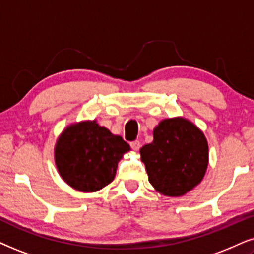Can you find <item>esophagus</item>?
<instances>
[{
	"instance_id": "1",
	"label": "esophagus",
	"mask_w": 254,
	"mask_h": 254,
	"mask_svg": "<svg viewBox=\"0 0 254 254\" xmlns=\"http://www.w3.org/2000/svg\"><path fill=\"white\" fill-rule=\"evenodd\" d=\"M130 146H131V149H132V150L138 151L140 149V146H142V144H140L139 140H133V142L130 143Z\"/></svg>"
}]
</instances>
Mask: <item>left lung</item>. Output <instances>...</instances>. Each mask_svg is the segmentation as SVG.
<instances>
[{
	"instance_id": "8db88e82",
	"label": "left lung",
	"mask_w": 254,
	"mask_h": 254,
	"mask_svg": "<svg viewBox=\"0 0 254 254\" xmlns=\"http://www.w3.org/2000/svg\"><path fill=\"white\" fill-rule=\"evenodd\" d=\"M139 152L151 185L170 197L192 190L207 169L206 138L184 118L160 122L153 130V142L144 145Z\"/></svg>"
}]
</instances>
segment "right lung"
I'll list each match as a JSON object with an SVG mask.
<instances>
[{
  "label": "right lung",
  "instance_id": "1",
  "mask_svg": "<svg viewBox=\"0 0 254 254\" xmlns=\"http://www.w3.org/2000/svg\"><path fill=\"white\" fill-rule=\"evenodd\" d=\"M130 150L96 122L73 124L63 131L55 147V162L64 181L78 191L94 192L110 184L120 159Z\"/></svg>",
  "mask_w": 254,
  "mask_h": 254
}]
</instances>
